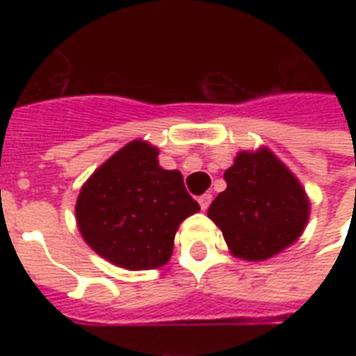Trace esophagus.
Returning <instances> with one entry per match:
<instances>
[{
	"label": "esophagus",
	"mask_w": 356,
	"mask_h": 356,
	"mask_svg": "<svg viewBox=\"0 0 356 356\" xmlns=\"http://www.w3.org/2000/svg\"><path fill=\"white\" fill-rule=\"evenodd\" d=\"M211 198H213V196H211V194H209V193L198 196V204H200V208L204 209V211H206V209L209 208V204H211Z\"/></svg>",
	"instance_id": "34e87169"
}]
</instances>
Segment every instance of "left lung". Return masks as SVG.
<instances>
[{"label":"left lung","instance_id":"1","mask_svg":"<svg viewBox=\"0 0 356 356\" xmlns=\"http://www.w3.org/2000/svg\"><path fill=\"white\" fill-rule=\"evenodd\" d=\"M227 191L208 216L236 257L263 261L301 236L309 219L305 191L270 150L240 152L225 171Z\"/></svg>","mask_w":356,"mask_h":356}]
</instances>
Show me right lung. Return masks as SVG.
<instances>
[{
    "label": "right lung",
    "instance_id": "right-lung-1",
    "mask_svg": "<svg viewBox=\"0 0 356 356\" xmlns=\"http://www.w3.org/2000/svg\"><path fill=\"white\" fill-rule=\"evenodd\" d=\"M198 209L183 175L160 168L154 147L133 140L81 186L76 221L101 257L140 270L170 261L179 225Z\"/></svg>",
    "mask_w": 356,
    "mask_h": 356
}]
</instances>
